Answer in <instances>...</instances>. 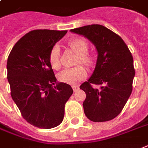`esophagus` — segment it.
<instances>
[{
	"label": "esophagus",
	"instance_id": "1",
	"mask_svg": "<svg viewBox=\"0 0 148 148\" xmlns=\"http://www.w3.org/2000/svg\"><path fill=\"white\" fill-rule=\"evenodd\" d=\"M72 88H73V90H74V92H77V90L79 89L78 85H73V86H72Z\"/></svg>",
	"mask_w": 148,
	"mask_h": 148
}]
</instances>
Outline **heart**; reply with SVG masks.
Wrapping results in <instances>:
<instances>
[{
  "label": "heart",
  "instance_id": "b5f03b06",
  "mask_svg": "<svg viewBox=\"0 0 148 148\" xmlns=\"http://www.w3.org/2000/svg\"><path fill=\"white\" fill-rule=\"evenodd\" d=\"M68 46L75 53L77 54L76 64L81 63L86 66H92V64H93V56L88 52V46L84 39L76 38L71 39L68 42ZM49 61L53 69H60V50L59 47L57 46L53 47L49 52ZM86 77L87 70L82 65H78L71 68H66L60 72L58 74V79L60 82L71 84L81 82Z\"/></svg>",
  "mask_w": 148,
  "mask_h": 148
}]
</instances>
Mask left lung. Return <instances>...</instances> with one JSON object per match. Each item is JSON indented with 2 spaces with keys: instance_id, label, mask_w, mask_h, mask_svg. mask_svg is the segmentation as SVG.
<instances>
[{
  "instance_id": "left-lung-1",
  "label": "left lung",
  "mask_w": 148,
  "mask_h": 148,
  "mask_svg": "<svg viewBox=\"0 0 148 148\" xmlns=\"http://www.w3.org/2000/svg\"><path fill=\"white\" fill-rule=\"evenodd\" d=\"M94 44L98 51L95 71L80 86L86 93L84 114L91 121L106 122L121 112L131 95L135 75L134 59L129 48L117 34L101 25L71 29ZM92 84L100 85L94 89Z\"/></svg>"
}]
</instances>
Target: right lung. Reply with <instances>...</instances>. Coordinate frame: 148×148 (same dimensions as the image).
<instances>
[{
  "label": "right lung",
  "mask_w": 148,
  "mask_h": 148,
  "mask_svg": "<svg viewBox=\"0 0 148 148\" xmlns=\"http://www.w3.org/2000/svg\"><path fill=\"white\" fill-rule=\"evenodd\" d=\"M66 32L30 31L15 43L8 58L11 98L22 117L38 128L50 129L61 123L65 104L73 94L71 85L56 82L49 61L51 49Z\"/></svg>",
  "instance_id": "1"
}]
</instances>
